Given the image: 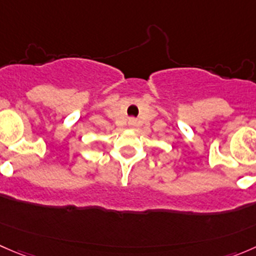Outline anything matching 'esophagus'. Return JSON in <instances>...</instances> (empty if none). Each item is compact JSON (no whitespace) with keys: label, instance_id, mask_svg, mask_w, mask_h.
Returning a JSON list of instances; mask_svg holds the SVG:
<instances>
[{"label":"esophagus","instance_id":"1","mask_svg":"<svg viewBox=\"0 0 256 256\" xmlns=\"http://www.w3.org/2000/svg\"><path fill=\"white\" fill-rule=\"evenodd\" d=\"M134 124H135V121H134V120H130V125H134Z\"/></svg>","mask_w":256,"mask_h":256}]
</instances>
